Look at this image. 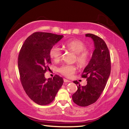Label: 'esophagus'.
I'll list each match as a JSON object with an SVG mask.
<instances>
[{"instance_id": "34e87169", "label": "esophagus", "mask_w": 129, "mask_h": 129, "mask_svg": "<svg viewBox=\"0 0 129 129\" xmlns=\"http://www.w3.org/2000/svg\"><path fill=\"white\" fill-rule=\"evenodd\" d=\"M64 81L65 82H72L71 81L68 80H67V79H65V78H64Z\"/></svg>"}]
</instances>
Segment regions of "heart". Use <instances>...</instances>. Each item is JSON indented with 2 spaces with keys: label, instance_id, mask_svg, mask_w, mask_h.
Returning <instances> with one entry per match:
<instances>
[{
  "label": "heart",
  "instance_id": "obj_1",
  "mask_svg": "<svg viewBox=\"0 0 129 129\" xmlns=\"http://www.w3.org/2000/svg\"><path fill=\"white\" fill-rule=\"evenodd\" d=\"M64 46L70 51L76 54V60L81 67H85L88 64L90 53L86 49V45L83 41L78 39L67 41L64 44ZM49 56L54 61L57 62L62 57L61 50L57 45H53L49 50ZM77 71L75 65L64 64L58 68V72L67 77H71Z\"/></svg>",
  "mask_w": 129,
  "mask_h": 129
}]
</instances>
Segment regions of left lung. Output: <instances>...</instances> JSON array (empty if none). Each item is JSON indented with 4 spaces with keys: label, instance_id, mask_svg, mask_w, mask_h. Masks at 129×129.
Masks as SVG:
<instances>
[{
    "label": "left lung",
    "instance_id": "obj_1",
    "mask_svg": "<svg viewBox=\"0 0 129 129\" xmlns=\"http://www.w3.org/2000/svg\"><path fill=\"white\" fill-rule=\"evenodd\" d=\"M94 43L95 49L88 65L82 73V78H86L87 84L80 86L77 81L78 89L72 95L75 103L80 106H87L94 103L103 92L111 71L110 55L107 45L101 38L91 34H87Z\"/></svg>",
    "mask_w": 129,
    "mask_h": 129
}]
</instances>
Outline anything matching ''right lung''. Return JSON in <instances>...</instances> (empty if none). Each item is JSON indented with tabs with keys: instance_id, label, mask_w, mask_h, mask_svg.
<instances>
[{
	"instance_id": "right-lung-1",
	"label": "right lung",
	"mask_w": 129,
	"mask_h": 129,
	"mask_svg": "<svg viewBox=\"0 0 129 129\" xmlns=\"http://www.w3.org/2000/svg\"><path fill=\"white\" fill-rule=\"evenodd\" d=\"M63 35L36 32L26 39L18 56L20 80L25 93L40 105H47L53 101L62 85V78L57 75L46 79L44 73L51 64L49 50Z\"/></svg>"
}]
</instances>
